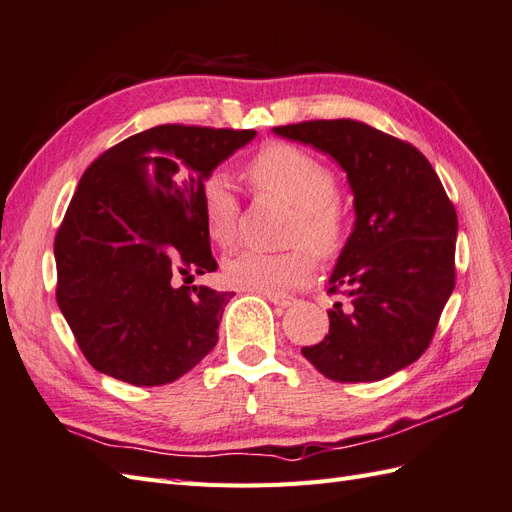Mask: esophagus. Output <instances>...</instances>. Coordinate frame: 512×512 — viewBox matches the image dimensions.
I'll return each instance as SVG.
<instances>
[{
  "instance_id": "34e87169",
  "label": "esophagus",
  "mask_w": 512,
  "mask_h": 512,
  "mask_svg": "<svg viewBox=\"0 0 512 512\" xmlns=\"http://www.w3.org/2000/svg\"><path fill=\"white\" fill-rule=\"evenodd\" d=\"M266 298L270 300L272 305H277V307H290L292 303H294V298L292 296H287V294H266Z\"/></svg>"
}]
</instances>
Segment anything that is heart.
I'll return each instance as SVG.
<instances>
[{
	"mask_svg": "<svg viewBox=\"0 0 512 512\" xmlns=\"http://www.w3.org/2000/svg\"><path fill=\"white\" fill-rule=\"evenodd\" d=\"M244 175L251 186L294 207L287 244H305L320 257H333L344 240L346 216L337 201V177L316 155L292 142H266L246 162ZM201 218L207 240L231 248L238 240L240 199L225 175L205 179ZM316 272V257L307 248L268 255L244 251L222 266V279L242 292L279 294L305 285Z\"/></svg>",
	"mask_w": 512,
	"mask_h": 512,
	"instance_id": "1",
	"label": "heart"
}]
</instances>
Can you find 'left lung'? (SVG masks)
I'll return each mask as SVG.
<instances>
[{
  "instance_id": "obj_1",
  "label": "left lung",
  "mask_w": 512,
  "mask_h": 512,
  "mask_svg": "<svg viewBox=\"0 0 512 512\" xmlns=\"http://www.w3.org/2000/svg\"><path fill=\"white\" fill-rule=\"evenodd\" d=\"M274 134L329 153L355 194V229L331 274L329 335L305 359L337 383H372L424 355L456 283V209L411 142L359 121H303Z\"/></svg>"
}]
</instances>
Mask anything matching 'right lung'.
Returning <instances> with one entry per match:
<instances>
[{"label": "right lung", "instance_id": "add662e5", "mask_svg": "<svg viewBox=\"0 0 512 512\" xmlns=\"http://www.w3.org/2000/svg\"><path fill=\"white\" fill-rule=\"evenodd\" d=\"M253 138V129L157 125L86 168L56 233V300L97 372L155 387L212 352L233 292L179 279L218 268L201 188Z\"/></svg>", "mask_w": 512, "mask_h": 512}]
</instances>
